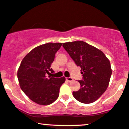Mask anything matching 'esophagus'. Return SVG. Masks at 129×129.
I'll use <instances>...</instances> for the list:
<instances>
[{"label":"esophagus","instance_id":"obj_1","mask_svg":"<svg viewBox=\"0 0 129 129\" xmlns=\"http://www.w3.org/2000/svg\"><path fill=\"white\" fill-rule=\"evenodd\" d=\"M66 80L68 81L69 82H72V81H73V79L72 77H67L66 78Z\"/></svg>","mask_w":129,"mask_h":129}]
</instances>
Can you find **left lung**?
Wrapping results in <instances>:
<instances>
[{"label": "left lung", "mask_w": 129, "mask_h": 129, "mask_svg": "<svg viewBox=\"0 0 129 129\" xmlns=\"http://www.w3.org/2000/svg\"><path fill=\"white\" fill-rule=\"evenodd\" d=\"M63 48L81 67L83 80H79L81 88L73 95L83 104H91L108 87L112 70L110 60L102 51L83 41L67 42Z\"/></svg>", "instance_id": "left-lung-1"}]
</instances>
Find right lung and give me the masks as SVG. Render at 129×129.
<instances>
[{"label":"right lung","mask_w":129,"mask_h":129,"mask_svg":"<svg viewBox=\"0 0 129 129\" xmlns=\"http://www.w3.org/2000/svg\"><path fill=\"white\" fill-rule=\"evenodd\" d=\"M61 43H48L37 46L24 57L18 70L19 86L24 94L36 104L48 105L58 98L60 86L66 81L46 77L54 71L51 68Z\"/></svg>","instance_id":"add662e5"}]
</instances>
